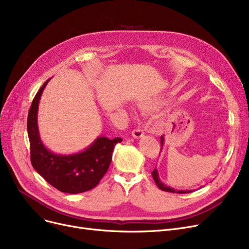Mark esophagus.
I'll return each instance as SVG.
<instances>
[{
	"instance_id": "esophagus-1",
	"label": "esophagus",
	"mask_w": 249,
	"mask_h": 249,
	"mask_svg": "<svg viewBox=\"0 0 249 249\" xmlns=\"http://www.w3.org/2000/svg\"><path fill=\"white\" fill-rule=\"evenodd\" d=\"M132 136H133V138H135V139H141V138H143V137L145 136V134H144L143 131H142V129L136 128V129H134V131H133Z\"/></svg>"
}]
</instances>
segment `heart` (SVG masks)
Masks as SVG:
<instances>
[{
  "mask_svg": "<svg viewBox=\"0 0 249 249\" xmlns=\"http://www.w3.org/2000/svg\"><path fill=\"white\" fill-rule=\"evenodd\" d=\"M141 108L142 109H144V110H149L150 109V107H149V106L148 105H141Z\"/></svg>",
  "mask_w": 249,
  "mask_h": 249,
  "instance_id": "b5f03b06",
  "label": "heart"
}]
</instances>
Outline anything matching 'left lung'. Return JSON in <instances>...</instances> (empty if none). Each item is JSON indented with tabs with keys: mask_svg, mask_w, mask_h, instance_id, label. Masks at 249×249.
Here are the masks:
<instances>
[{
	"mask_svg": "<svg viewBox=\"0 0 249 249\" xmlns=\"http://www.w3.org/2000/svg\"><path fill=\"white\" fill-rule=\"evenodd\" d=\"M163 145H164V136H161V148H163ZM152 176H153L154 180H155L157 186L160 189H162V191H164V192H169V193H173V194H188V193H193L194 192V191H192V189H189V191H188V189H186V191H183V189H174V188H172L170 186L165 185L160 180L159 174H158V171H157L156 168L154 169V171L152 172Z\"/></svg>",
	"mask_w": 249,
	"mask_h": 249,
	"instance_id": "1",
	"label": "left lung"
}]
</instances>
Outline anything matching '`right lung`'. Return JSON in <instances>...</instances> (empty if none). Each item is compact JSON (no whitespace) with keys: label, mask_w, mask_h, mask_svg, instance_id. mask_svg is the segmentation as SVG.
Here are the masks:
<instances>
[{"label":"right lung","mask_w":249,"mask_h":249,"mask_svg":"<svg viewBox=\"0 0 249 249\" xmlns=\"http://www.w3.org/2000/svg\"><path fill=\"white\" fill-rule=\"evenodd\" d=\"M50 80L36 93L28 112L27 133L32 166L47 182L62 193L75 195L90 191L107 171L113 149L123 140L97 137L86 149L68 155L47 149L40 139L37 112L41 94Z\"/></svg>","instance_id":"obj_1"}]
</instances>
